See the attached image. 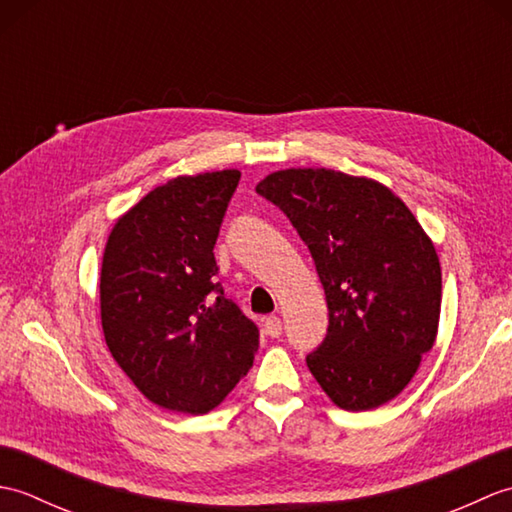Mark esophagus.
<instances>
[{"label":"esophagus","mask_w":512,"mask_h":512,"mask_svg":"<svg viewBox=\"0 0 512 512\" xmlns=\"http://www.w3.org/2000/svg\"><path fill=\"white\" fill-rule=\"evenodd\" d=\"M264 330H266L268 336L277 339V336H281V330H284V323H281L279 317H266L264 319Z\"/></svg>","instance_id":"34e87169"}]
</instances>
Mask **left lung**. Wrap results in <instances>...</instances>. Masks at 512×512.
<instances>
[{"mask_svg":"<svg viewBox=\"0 0 512 512\" xmlns=\"http://www.w3.org/2000/svg\"><path fill=\"white\" fill-rule=\"evenodd\" d=\"M306 242L328 301V334L306 356L334 405L396 398L438 334L442 273L431 239L383 184L332 169L270 173L255 189Z\"/></svg>","mask_w":512,"mask_h":512,"instance_id":"left-lung-1","label":"left lung"}]
</instances>
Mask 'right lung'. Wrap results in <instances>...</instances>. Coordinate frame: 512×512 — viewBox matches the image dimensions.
Here are the masks:
<instances>
[{"mask_svg":"<svg viewBox=\"0 0 512 512\" xmlns=\"http://www.w3.org/2000/svg\"><path fill=\"white\" fill-rule=\"evenodd\" d=\"M237 169L173 178L112 228L101 321L114 361L154 405L202 416L253 367L259 330L217 281L213 248Z\"/></svg>","mask_w":512,"mask_h":512,"instance_id":"obj_1","label":"right lung"}]
</instances>
